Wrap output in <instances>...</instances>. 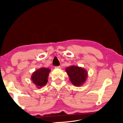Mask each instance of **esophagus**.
<instances>
[{"label":"esophagus","instance_id":"1","mask_svg":"<svg viewBox=\"0 0 123 123\" xmlns=\"http://www.w3.org/2000/svg\"><path fill=\"white\" fill-rule=\"evenodd\" d=\"M55 68H56V69H61V66H56L55 67Z\"/></svg>","mask_w":123,"mask_h":123}]
</instances>
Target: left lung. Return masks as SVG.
Returning a JSON list of instances; mask_svg holds the SVG:
<instances>
[{
	"instance_id": "left-lung-1",
	"label": "left lung",
	"mask_w": 123,
	"mask_h": 123,
	"mask_svg": "<svg viewBox=\"0 0 123 123\" xmlns=\"http://www.w3.org/2000/svg\"><path fill=\"white\" fill-rule=\"evenodd\" d=\"M70 80L75 86H80L86 80L87 72L84 69L77 66H70L65 69Z\"/></svg>"
}]
</instances>
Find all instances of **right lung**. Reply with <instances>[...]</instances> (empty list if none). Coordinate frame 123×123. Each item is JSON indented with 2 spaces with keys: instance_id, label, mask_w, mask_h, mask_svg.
Here are the masks:
<instances>
[{
  "instance_id": "1",
  "label": "right lung",
  "mask_w": 123,
  "mask_h": 123,
  "mask_svg": "<svg viewBox=\"0 0 123 123\" xmlns=\"http://www.w3.org/2000/svg\"><path fill=\"white\" fill-rule=\"evenodd\" d=\"M50 72V70L49 68H40L32 74L31 80L37 87L41 88L48 82V78Z\"/></svg>"
}]
</instances>
